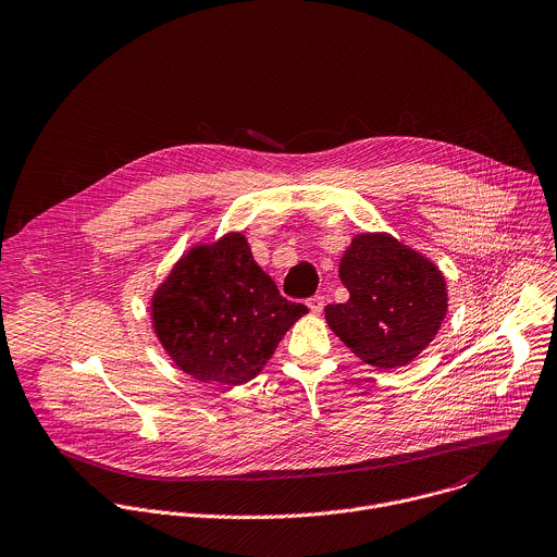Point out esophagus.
<instances>
[{"mask_svg": "<svg viewBox=\"0 0 557 557\" xmlns=\"http://www.w3.org/2000/svg\"><path fill=\"white\" fill-rule=\"evenodd\" d=\"M306 306L310 308V312L319 314V312L323 310V306H325V297H323V295H314V297H310V299L306 301Z\"/></svg>", "mask_w": 557, "mask_h": 557, "instance_id": "esophagus-1", "label": "esophagus"}]
</instances>
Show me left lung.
<instances>
[{
  "label": "left lung",
  "mask_w": 557,
  "mask_h": 557,
  "mask_svg": "<svg viewBox=\"0 0 557 557\" xmlns=\"http://www.w3.org/2000/svg\"><path fill=\"white\" fill-rule=\"evenodd\" d=\"M345 304L325 306L330 330L364 362L398 369L422 354L448 310L446 280L389 234H356L341 258Z\"/></svg>",
  "instance_id": "8db88e82"
}]
</instances>
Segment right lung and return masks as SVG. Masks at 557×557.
<instances>
[{"label": "right lung", "mask_w": 557, "mask_h": 557, "mask_svg": "<svg viewBox=\"0 0 557 557\" xmlns=\"http://www.w3.org/2000/svg\"><path fill=\"white\" fill-rule=\"evenodd\" d=\"M306 312L280 295L238 232L193 247L150 301L154 334L181 372L230 387L256 379Z\"/></svg>", "instance_id": "right-lung-1"}]
</instances>
